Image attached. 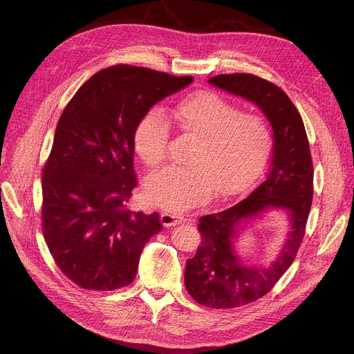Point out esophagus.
Instances as JSON below:
<instances>
[{"mask_svg":"<svg viewBox=\"0 0 354 354\" xmlns=\"http://www.w3.org/2000/svg\"><path fill=\"white\" fill-rule=\"evenodd\" d=\"M185 221H186L185 217H182L179 214H175V213H162L161 214V223L165 227H172V225H176V224H182Z\"/></svg>","mask_w":354,"mask_h":354,"instance_id":"obj_1","label":"esophagus"}]
</instances>
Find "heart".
Returning <instances> with one entry per match:
<instances>
[{
    "label": "heart",
    "mask_w": 354,
    "mask_h": 354,
    "mask_svg": "<svg viewBox=\"0 0 354 354\" xmlns=\"http://www.w3.org/2000/svg\"><path fill=\"white\" fill-rule=\"evenodd\" d=\"M241 108L220 92L198 91L179 99L169 120L180 131L196 137L186 165L169 167L149 176L147 198L169 212H183L223 194L241 190L257 176L272 144L268 119ZM171 124L148 111L136 124L133 144L140 160L151 169L164 164Z\"/></svg>",
    "instance_id": "b5f03b06"
}]
</instances>
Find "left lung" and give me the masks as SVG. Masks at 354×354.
<instances>
[{
	"label": "left lung",
	"mask_w": 354,
	"mask_h": 354,
	"mask_svg": "<svg viewBox=\"0 0 354 354\" xmlns=\"http://www.w3.org/2000/svg\"><path fill=\"white\" fill-rule=\"evenodd\" d=\"M209 82L258 105L273 127L269 174L246 198L200 217L197 230L201 241L185 269L186 290L198 304L216 310L238 308L268 294L294 262L313 205L314 168L304 122L281 88L243 73L216 75ZM268 208L289 213L288 238L269 267L243 266L232 241L239 227Z\"/></svg>",
	"instance_id": "obj_1"
}]
</instances>
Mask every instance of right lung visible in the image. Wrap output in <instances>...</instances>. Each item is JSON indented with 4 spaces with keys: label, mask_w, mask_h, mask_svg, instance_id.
Listing matches in <instances>:
<instances>
[{
    "label": "right lung",
    "mask_w": 354,
    "mask_h": 354,
    "mask_svg": "<svg viewBox=\"0 0 354 354\" xmlns=\"http://www.w3.org/2000/svg\"><path fill=\"white\" fill-rule=\"evenodd\" d=\"M193 77L118 64L97 71L71 97L41 176V230L56 265L85 290L129 286L158 213L129 209L137 187L133 134L158 100Z\"/></svg>",
    "instance_id": "right-lung-1"
}]
</instances>
